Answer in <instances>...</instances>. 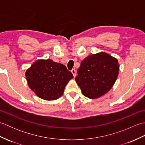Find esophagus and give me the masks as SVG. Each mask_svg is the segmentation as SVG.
Instances as JSON below:
<instances>
[{"label":"esophagus","instance_id":"esophagus-1","mask_svg":"<svg viewBox=\"0 0 145 145\" xmlns=\"http://www.w3.org/2000/svg\"><path fill=\"white\" fill-rule=\"evenodd\" d=\"M71 72L72 73L73 76L75 77V76H76V70L75 69H72V70H71Z\"/></svg>","mask_w":145,"mask_h":145}]
</instances>
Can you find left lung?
<instances>
[{"label":"left lung","instance_id":"left-lung-1","mask_svg":"<svg viewBox=\"0 0 145 145\" xmlns=\"http://www.w3.org/2000/svg\"><path fill=\"white\" fill-rule=\"evenodd\" d=\"M118 60L105 52L88 55L81 62L75 81L82 94L90 99L106 94L118 75Z\"/></svg>","mask_w":145,"mask_h":145}]
</instances>
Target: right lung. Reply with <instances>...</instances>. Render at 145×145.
I'll list each match as a JSON object with an SVG mask.
<instances>
[{"instance_id": "right-lung-1", "label": "right lung", "mask_w": 145, "mask_h": 145, "mask_svg": "<svg viewBox=\"0 0 145 145\" xmlns=\"http://www.w3.org/2000/svg\"><path fill=\"white\" fill-rule=\"evenodd\" d=\"M30 88L39 98L55 100L62 96L66 85L73 78L64 65L50 59H39L25 72Z\"/></svg>"}]
</instances>
